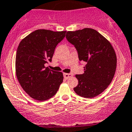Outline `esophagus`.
<instances>
[{"instance_id":"1","label":"esophagus","mask_w":132,"mask_h":132,"mask_svg":"<svg viewBox=\"0 0 132 132\" xmlns=\"http://www.w3.org/2000/svg\"><path fill=\"white\" fill-rule=\"evenodd\" d=\"M63 76L65 78L68 79V78H69L72 77V73H64Z\"/></svg>"}]
</instances>
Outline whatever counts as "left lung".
<instances>
[{
    "instance_id": "8db88e82",
    "label": "left lung",
    "mask_w": 132,
    "mask_h": 132,
    "mask_svg": "<svg viewBox=\"0 0 132 132\" xmlns=\"http://www.w3.org/2000/svg\"><path fill=\"white\" fill-rule=\"evenodd\" d=\"M67 41L73 45L80 61L86 63L84 73L76 75L78 84L74 88L78 95L87 98L104 91L112 81L117 67V56L110 41L92 28L69 31Z\"/></svg>"
}]
</instances>
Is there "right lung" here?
<instances>
[{
  "label": "right lung",
  "instance_id": "1",
  "mask_svg": "<svg viewBox=\"0 0 132 132\" xmlns=\"http://www.w3.org/2000/svg\"><path fill=\"white\" fill-rule=\"evenodd\" d=\"M66 31L35 30L20 42L15 58V71L24 91L39 101H44L56 95L63 82L61 72L45 67L52 61L56 46L65 37Z\"/></svg>",
  "mask_w": 132,
  "mask_h": 132
}]
</instances>
